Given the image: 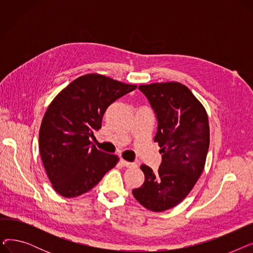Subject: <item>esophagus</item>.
I'll list each match as a JSON object with an SVG mask.
<instances>
[{"label":"esophagus","instance_id":"1","mask_svg":"<svg viewBox=\"0 0 253 253\" xmlns=\"http://www.w3.org/2000/svg\"><path fill=\"white\" fill-rule=\"evenodd\" d=\"M120 163H121V164H122L123 166H125V167H134V166H136L135 163L128 162V161L124 160V159H121V160H120Z\"/></svg>","mask_w":253,"mask_h":253}]
</instances>
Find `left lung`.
I'll list each match as a JSON object with an SVG mask.
<instances>
[{
	"mask_svg": "<svg viewBox=\"0 0 253 253\" xmlns=\"http://www.w3.org/2000/svg\"><path fill=\"white\" fill-rule=\"evenodd\" d=\"M138 89L157 116L154 141L161 148L162 162L158 171L140 166L144 182L132 194L143 207L161 212L180 203L201 176L210 141L208 116L192 91L178 82Z\"/></svg>",
	"mask_w": 253,
	"mask_h": 253,
	"instance_id": "obj_1",
	"label": "left lung"
}]
</instances>
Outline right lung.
Instances as JSON below:
<instances>
[{
    "instance_id": "right-lung-1",
    "label": "right lung",
    "mask_w": 253,
    "mask_h": 253,
    "mask_svg": "<svg viewBox=\"0 0 253 253\" xmlns=\"http://www.w3.org/2000/svg\"><path fill=\"white\" fill-rule=\"evenodd\" d=\"M135 88L88 74L52 100L40 127L39 147L48 178L60 196L74 198L87 193L116 166L119 157L97 150L90 137L100 129L106 109Z\"/></svg>"
}]
</instances>
